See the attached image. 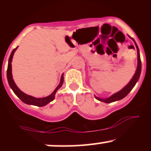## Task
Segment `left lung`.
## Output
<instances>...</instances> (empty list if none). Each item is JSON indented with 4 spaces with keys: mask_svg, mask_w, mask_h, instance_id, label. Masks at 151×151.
<instances>
[{
    "mask_svg": "<svg viewBox=\"0 0 151 151\" xmlns=\"http://www.w3.org/2000/svg\"><path fill=\"white\" fill-rule=\"evenodd\" d=\"M131 39L132 40L133 42H134L135 45H136V47L137 56H138V65H137V69H136V72H135L134 75H133L132 79H131V81H129V84H128L127 85H126V86H124V87L123 88L121 91H118V92L115 93L114 94L111 95L110 97L106 98V99H102V98L97 97V96H95V98H96L97 100H99V101L104 102V103H111V102L116 101H119V100L122 99L123 98H124L125 96H126L128 94H129V93L131 91V90H132L133 88L134 87V86L136 85V82L138 81V79H139L140 74H141V58H140L139 49H138V45H137L136 42H135L134 40H133L132 37H131Z\"/></svg>",
    "mask_w": 151,
    "mask_h": 151,
    "instance_id": "obj_1",
    "label": "left lung"
}]
</instances>
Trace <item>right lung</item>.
<instances>
[{
  "label": "right lung",
  "instance_id": "obj_1",
  "mask_svg": "<svg viewBox=\"0 0 151 151\" xmlns=\"http://www.w3.org/2000/svg\"><path fill=\"white\" fill-rule=\"evenodd\" d=\"M17 48H18V47H17L16 48H15V49L12 51L11 54H10L9 60H8V70H7V79H8V84H9L10 88H11L12 90H13V92L15 93V95H16V96H18V97L20 99L22 102H24L25 104H27L37 106H45L47 104H49L50 102L53 101L54 99H55V93H56L57 91H58V90L62 86V84H63L64 82L63 74H62L61 77L60 84L57 86L56 89L54 90L53 92L50 95H49V96H46V97H43V98H35L34 97V96L26 94V93L22 92L21 90H20V89L17 86L14 80H13V76H12L11 62H12V60H13V55H14L15 50H17Z\"/></svg>",
  "mask_w": 151,
  "mask_h": 151
}]
</instances>
